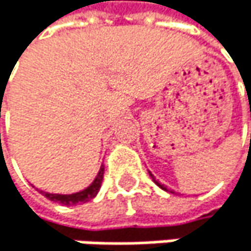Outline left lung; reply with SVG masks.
I'll return each instance as SVG.
<instances>
[{
	"label": "left lung",
	"instance_id": "1",
	"mask_svg": "<svg viewBox=\"0 0 251 251\" xmlns=\"http://www.w3.org/2000/svg\"><path fill=\"white\" fill-rule=\"evenodd\" d=\"M250 118H251V106H250ZM150 176H151V178H152V181H154V182H155V184H157V185H158V187H160V189H163V190H166V192H169V190H168V189H166V187H165V185H163V184H160V182H158V181H157V179H155V178H154V175H152V174H151V172H150ZM171 193H174V192H172V190H171Z\"/></svg>",
	"mask_w": 251,
	"mask_h": 251
}]
</instances>
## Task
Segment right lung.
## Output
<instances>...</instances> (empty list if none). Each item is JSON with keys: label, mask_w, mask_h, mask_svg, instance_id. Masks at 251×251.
<instances>
[{"label": "right lung", "mask_w": 251, "mask_h": 251, "mask_svg": "<svg viewBox=\"0 0 251 251\" xmlns=\"http://www.w3.org/2000/svg\"><path fill=\"white\" fill-rule=\"evenodd\" d=\"M103 174H104V168L101 166L96 179L91 182V185H88L86 189L77 192V193H72V195H56V193H46L43 192V195L53 202H59L62 205H76V203H85L91 199H94L101 187V181H103Z\"/></svg>", "instance_id": "add662e5"}]
</instances>
